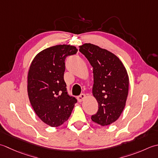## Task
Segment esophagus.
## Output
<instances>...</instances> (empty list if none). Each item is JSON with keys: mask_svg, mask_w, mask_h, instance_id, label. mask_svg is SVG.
Returning a JSON list of instances; mask_svg holds the SVG:
<instances>
[{"mask_svg": "<svg viewBox=\"0 0 158 158\" xmlns=\"http://www.w3.org/2000/svg\"><path fill=\"white\" fill-rule=\"evenodd\" d=\"M86 95L85 94H81V95H80L79 96H78V98H77V99H78V102H82L84 99H85V98H86Z\"/></svg>", "mask_w": 158, "mask_h": 158, "instance_id": "esophagus-1", "label": "esophagus"}]
</instances>
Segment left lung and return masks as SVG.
I'll return each mask as SVG.
<instances>
[{
	"mask_svg": "<svg viewBox=\"0 0 158 158\" xmlns=\"http://www.w3.org/2000/svg\"><path fill=\"white\" fill-rule=\"evenodd\" d=\"M93 67L92 93L98 103V111L91 120L102 126L117 121L126 104L129 77L123 63L114 54L92 44L79 46Z\"/></svg>",
	"mask_w": 158,
	"mask_h": 158,
	"instance_id": "left-lung-1",
	"label": "left lung"
}]
</instances>
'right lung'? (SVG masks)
Returning a JSON list of instances; mask_svg holds the SVG:
<instances>
[{"label":"right lung","mask_w":158,"mask_h":158,"mask_svg":"<svg viewBox=\"0 0 158 158\" xmlns=\"http://www.w3.org/2000/svg\"><path fill=\"white\" fill-rule=\"evenodd\" d=\"M78 52L76 46L56 45L35 56L28 70L27 92L38 117L51 127L68 120L77 99L67 94L64 81L65 60Z\"/></svg>","instance_id":"right-lung-1"}]
</instances>
